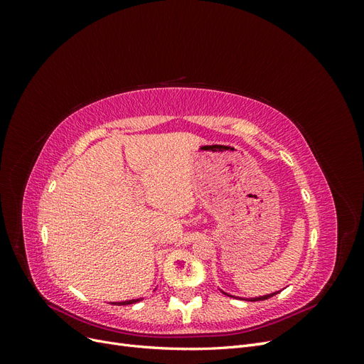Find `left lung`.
Listing matches in <instances>:
<instances>
[{
	"mask_svg": "<svg viewBox=\"0 0 364 364\" xmlns=\"http://www.w3.org/2000/svg\"><path fill=\"white\" fill-rule=\"evenodd\" d=\"M222 291L223 294H226V296H232V294H228L226 291H223V290H220ZM279 291H274V293H269V294H264V296H257V297H238V296H232V297H235V299H241V301H250V302H255V301H266V299H269V297H272V296H274V294H278Z\"/></svg>",
	"mask_w": 364,
	"mask_h": 364,
	"instance_id": "obj_1",
	"label": "left lung"
}]
</instances>
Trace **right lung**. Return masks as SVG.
I'll return each mask as SVG.
<instances>
[{
	"label": "right lung",
	"mask_w": 364,
	"mask_h": 364,
	"mask_svg": "<svg viewBox=\"0 0 364 364\" xmlns=\"http://www.w3.org/2000/svg\"><path fill=\"white\" fill-rule=\"evenodd\" d=\"M142 299H144V297H138V299H129V301H123V302H112V305H132V304H136Z\"/></svg>",
	"instance_id": "obj_1"
}]
</instances>
